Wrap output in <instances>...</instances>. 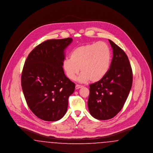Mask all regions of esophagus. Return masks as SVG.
<instances>
[{
  "label": "esophagus",
  "mask_w": 153,
  "mask_h": 153,
  "mask_svg": "<svg viewBox=\"0 0 153 153\" xmlns=\"http://www.w3.org/2000/svg\"><path fill=\"white\" fill-rule=\"evenodd\" d=\"M82 87V85H79V84L76 85V89H80V88Z\"/></svg>",
  "instance_id": "obj_1"
}]
</instances>
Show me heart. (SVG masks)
<instances>
[{"instance_id": "obj_1", "label": "heart", "mask_w": 153, "mask_h": 153, "mask_svg": "<svg viewBox=\"0 0 153 153\" xmlns=\"http://www.w3.org/2000/svg\"><path fill=\"white\" fill-rule=\"evenodd\" d=\"M71 58H66L62 67L66 76L74 80L80 70L77 80L80 82L89 80L97 82L107 74L111 61L109 46L104 42H94L80 46L73 49Z\"/></svg>"}]
</instances>
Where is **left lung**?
Wrapping results in <instances>:
<instances>
[{
	"mask_svg": "<svg viewBox=\"0 0 153 153\" xmlns=\"http://www.w3.org/2000/svg\"><path fill=\"white\" fill-rule=\"evenodd\" d=\"M108 41L113 50L109 71L102 80L89 85L88 109L98 120H108L117 115L123 107L132 84V71L127 54Z\"/></svg>",
	"mask_w": 153,
	"mask_h": 153,
	"instance_id": "left-lung-1",
	"label": "left lung"
}]
</instances>
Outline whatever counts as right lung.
Masks as SVG:
<instances>
[{"label":"right lung","mask_w":153,"mask_h":153,"mask_svg":"<svg viewBox=\"0 0 153 153\" xmlns=\"http://www.w3.org/2000/svg\"><path fill=\"white\" fill-rule=\"evenodd\" d=\"M73 39L44 41L30 53L22 71L21 85L26 102L38 118L57 121L65 115L75 84L64 73V51Z\"/></svg>","instance_id":"add662e5"}]
</instances>
